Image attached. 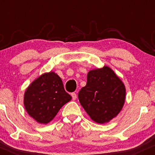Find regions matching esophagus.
Wrapping results in <instances>:
<instances>
[{
  "mask_svg": "<svg viewBox=\"0 0 155 155\" xmlns=\"http://www.w3.org/2000/svg\"><path fill=\"white\" fill-rule=\"evenodd\" d=\"M71 96H72V99L73 100H76V97H77V95H76V94L75 93V92H72L71 93Z\"/></svg>",
  "mask_w": 155,
  "mask_h": 155,
  "instance_id": "obj_1",
  "label": "esophagus"
}]
</instances>
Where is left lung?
Segmentation results:
<instances>
[{
	"mask_svg": "<svg viewBox=\"0 0 155 155\" xmlns=\"http://www.w3.org/2000/svg\"><path fill=\"white\" fill-rule=\"evenodd\" d=\"M124 84L108 66L89 71L87 81L78 95L80 104L92 120L109 122L122 110L125 100Z\"/></svg>",
	"mask_w": 155,
	"mask_h": 155,
	"instance_id": "obj_1",
	"label": "left lung"
}]
</instances>
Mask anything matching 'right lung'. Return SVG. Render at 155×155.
<instances>
[{
  "label": "right lung",
  "instance_id": "right-lung-1",
  "mask_svg": "<svg viewBox=\"0 0 155 155\" xmlns=\"http://www.w3.org/2000/svg\"><path fill=\"white\" fill-rule=\"evenodd\" d=\"M71 100V96L65 92L62 79L54 72L41 75L27 88L24 95L27 112L41 124L49 123Z\"/></svg>",
  "mask_w": 155,
  "mask_h": 155
}]
</instances>
